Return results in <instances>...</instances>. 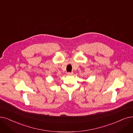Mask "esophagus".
<instances>
[{
    "label": "esophagus",
    "mask_w": 133,
    "mask_h": 133,
    "mask_svg": "<svg viewBox=\"0 0 133 133\" xmlns=\"http://www.w3.org/2000/svg\"><path fill=\"white\" fill-rule=\"evenodd\" d=\"M73 74V72H68V73H67V75H68V76H72Z\"/></svg>",
    "instance_id": "1"
}]
</instances>
